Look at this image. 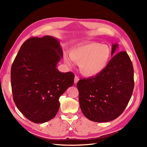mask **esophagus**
<instances>
[{
  "mask_svg": "<svg viewBox=\"0 0 147 147\" xmlns=\"http://www.w3.org/2000/svg\"><path fill=\"white\" fill-rule=\"evenodd\" d=\"M79 80V77L78 76H77V75H75V79H74V83H77Z\"/></svg>",
  "mask_w": 147,
  "mask_h": 147,
  "instance_id": "34e87169",
  "label": "esophagus"
}]
</instances>
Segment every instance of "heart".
<instances>
[{"mask_svg":"<svg viewBox=\"0 0 147 147\" xmlns=\"http://www.w3.org/2000/svg\"><path fill=\"white\" fill-rule=\"evenodd\" d=\"M111 57L109 46L91 42L71 49L70 55H65V64L72 65V61L78 64L80 72L86 77H93L100 74L108 65Z\"/></svg>","mask_w":147,"mask_h":147,"instance_id":"heart-1","label":"heart"}]
</instances>
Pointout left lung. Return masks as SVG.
<instances>
[{"mask_svg": "<svg viewBox=\"0 0 147 147\" xmlns=\"http://www.w3.org/2000/svg\"><path fill=\"white\" fill-rule=\"evenodd\" d=\"M118 47L112 46V56ZM83 115L94 122H109L124 112L134 86V69L129 56L121 51L95 77L80 79L77 84Z\"/></svg>", "mask_w": 147, "mask_h": 147, "instance_id": "left-lung-1", "label": "left lung"}]
</instances>
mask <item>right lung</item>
Wrapping results in <instances>:
<instances>
[{"mask_svg": "<svg viewBox=\"0 0 147 147\" xmlns=\"http://www.w3.org/2000/svg\"><path fill=\"white\" fill-rule=\"evenodd\" d=\"M57 39L32 37L22 45L11 69L13 98L24 116L35 123L55 118L59 97L72 86L75 75L56 66L63 56Z\"/></svg>", "mask_w": 147, "mask_h": 147, "instance_id": "obj_1", "label": "right lung"}]
</instances>
